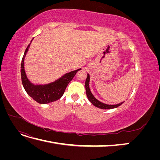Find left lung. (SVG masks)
Returning a JSON list of instances; mask_svg holds the SVG:
<instances>
[{
  "instance_id": "left-lung-1",
  "label": "left lung",
  "mask_w": 160,
  "mask_h": 160,
  "mask_svg": "<svg viewBox=\"0 0 160 160\" xmlns=\"http://www.w3.org/2000/svg\"><path fill=\"white\" fill-rule=\"evenodd\" d=\"M89 75L88 74V77H87L86 81H85V89H86V95L88 96V98L90 102L93 104L95 107L100 108V109H113L119 107V105H122L123 102L119 103L118 105H108V104H105L100 102L99 101H98L97 99L95 98V97L93 95V94L91 93V92L89 89Z\"/></svg>"
}]
</instances>
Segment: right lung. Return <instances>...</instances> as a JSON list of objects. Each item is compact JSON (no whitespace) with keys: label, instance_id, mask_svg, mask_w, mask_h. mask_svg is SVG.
Wrapping results in <instances>:
<instances>
[{"label":"right lung","instance_id":"add662e5","mask_svg":"<svg viewBox=\"0 0 160 160\" xmlns=\"http://www.w3.org/2000/svg\"><path fill=\"white\" fill-rule=\"evenodd\" d=\"M31 43L27 47L21 62V73L22 85L27 94L31 97L34 100L36 101L37 103L46 104L53 102V101H57L61 98L65 93V89L69 83V82L73 78L77 71L81 70V69L66 73L61 77L60 79H57L55 82H52V83L43 85H34L27 79L25 69H24V60H25V55Z\"/></svg>","mask_w":160,"mask_h":160}]
</instances>
